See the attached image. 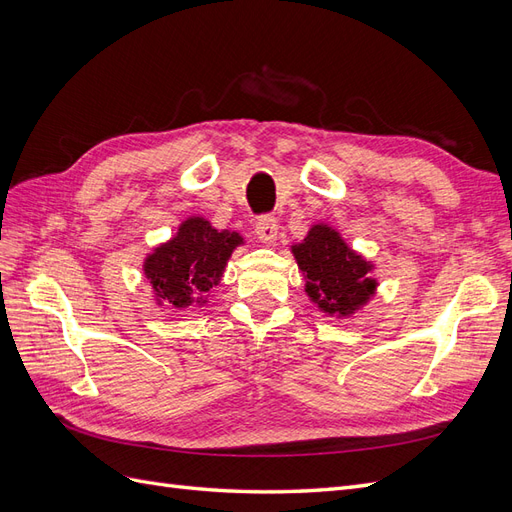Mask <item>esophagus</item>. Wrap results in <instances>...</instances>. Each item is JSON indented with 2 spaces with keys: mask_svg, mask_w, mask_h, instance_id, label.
<instances>
[{
  "mask_svg": "<svg viewBox=\"0 0 512 512\" xmlns=\"http://www.w3.org/2000/svg\"><path fill=\"white\" fill-rule=\"evenodd\" d=\"M277 230H280V224H277L273 215H262V218L256 222V237L262 243H275Z\"/></svg>",
  "mask_w": 512,
  "mask_h": 512,
  "instance_id": "1",
  "label": "esophagus"
}]
</instances>
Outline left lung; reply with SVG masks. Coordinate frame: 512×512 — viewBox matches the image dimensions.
Segmentation results:
<instances>
[{"mask_svg":"<svg viewBox=\"0 0 512 512\" xmlns=\"http://www.w3.org/2000/svg\"><path fill=\"white\" fill-rule=\"evenodd\" d=\"M290 250L305 277L307 297L320 312L348 318L376 294L374 265L356 254L329 224H314Z\"/></svg>","mask_w":512,"mask_h":512,"instance_id":"obj_1","label":"left lung"}]
</instances>
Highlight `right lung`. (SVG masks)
Segmentation results:
<instances>
[{
    "mask_svg": "<svg viewBox=\"0 0 512 512\" xmlns=\"http://www.w3.org/2000/svg\"><path fill=\"white\" fill-rule=\"evenodd\" d=\"M239 245H243L239 232L218 230L200 215H192L181 222L173 239L145 258L143 271L160 303L166 301L177 309L203 305Z\"/></svg>",
    "mask_w": 512,
    "mask_h": 512,
    "instance_id": "obj_1",
    "label": "right lung"
}]
</instances>
